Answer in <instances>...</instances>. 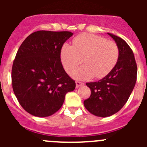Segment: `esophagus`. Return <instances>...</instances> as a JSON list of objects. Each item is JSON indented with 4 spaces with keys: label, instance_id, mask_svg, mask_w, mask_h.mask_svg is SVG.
<instances>
[{
    "label": "esophagus",
    "instance_id": "obj_1",
    "mask_svg": "<svg viewBox=\"0 0 147 147\" xmlns=\"http://www.w3.org/2000/svg\"><path fill=\"white\" fill-rule=\"evenodd\" d=\"M84 85V83L82 82H80V81H76V88H79V87L82 86V85Z\"/></svg>",
    "mask_w": 147,
    "mask_h": 147
}]
</instances>
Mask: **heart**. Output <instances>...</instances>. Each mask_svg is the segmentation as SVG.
Wrapping results in <instances>:
<instances>
[{
	"instance_id": "heart-1",
	"label": "heart",
	"mask_w": 147,
	"mask_h": 147,
	"mask_svg": "<svg viewBox=\"0 0 147 147\" xmlns=\"http://www.w3.org/2000/svg\"><path fill=\"white\" fill-rule=\"evenodd\" d=\"M73 44H65L61 51V58L67 73L81 64L85 66L71 72L78 80L95 77L102 79L109 74L117 64L119 58V46L114 41L92 34H82L75 37Z\"/></svg>"
}]
</instances>
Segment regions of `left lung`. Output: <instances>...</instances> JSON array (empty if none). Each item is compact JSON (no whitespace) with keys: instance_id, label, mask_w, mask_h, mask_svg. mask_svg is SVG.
I'll return each mask as SVG.
<instances>
[{"instance_id":"left-lung-1","label":"left lung","mask_w":147,"mask_h":147,"mask_svg":"<svg viewBox=\"0 0 147 147\" xmlns=\"http://www.w3.org/2000/svg\"><path fill=\"white\" fill-rule=\"evenodd\" d=\"M119 49V58L111 72L98 82L86 83L91 90L84 101L85 108L99 117H107L124 107L137 80V65L129 45L121 37L108 33Z\"/></svg>"}]
</instances>
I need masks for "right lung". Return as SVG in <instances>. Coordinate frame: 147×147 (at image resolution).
<instances>
[{
	"label": "right lung",
	"instance_id": "right-lung-1",
	"mask_svg": "<svg viewBox=\"0 0 147 147\" xmlns=\"http://www.w3.org/2000/svg\"><path fill=\"white\" fill-rule=\"evenodd\" d=\"M71 32L37 31L25 39L12 65L15 95L24 110L37 117H47L60 109L67 92L76 83L61 62L62 45Z\"/></svg>",
	"mask_w": 147,
	"mask_h": 147
}]
</instances>
